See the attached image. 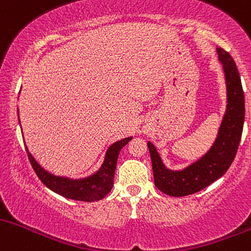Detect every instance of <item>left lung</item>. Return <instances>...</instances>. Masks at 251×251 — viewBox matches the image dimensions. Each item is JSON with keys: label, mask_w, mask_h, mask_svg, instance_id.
Returning a JSON list of instances; mask_svg holds the SVG:
<instances>
[{"label": "left lung", "mask_w": 251, "mask_h": 251, "mask_svg": "<svg viewBox=\"0 0 251 251\" xmlns=\"http://www.w3.org/2000/svg\"><path fill=\"white\" fill-rule=\"evenodd\" d=\"M219 63L223 65L226 85V109L222 118L215 142L198 160L182 170L167 168L155 146L148 141L153 166L154 184L161 192L184 197L209 186L229 170L237 153L244 125V92L235 60L223 49H217Z\"/></svg>", "instance_id": "1"}]
</instances>
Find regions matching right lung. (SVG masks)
I'll return each mask as SVG.
<instances>
[{
    "label": "right lung",
    "instance_id": "right-lung-1",
    "mask_svg": "<svg viewBox=\"0 0 251 251\" xmlns=\"http://www.w3.org/2000/svg\"><path fill=\"white\" fill-rule=\"evenodd\" d=\"M131 139H133V136L126 137V139L116 141L111 146H109L100 167L95 173L79 179H72L69 176L52 174L36 161L34 156L28 151L27 146L26 151L28 159L32 163L36 176L41 180L42 184L49 187L50 191L67 199H72V201H97L103 199L114 186V176L118 154H120L121 149L125 147Z\"/></svg>",
    "mask_w": 251,
    "mask_h": 251
}]
</instances>
